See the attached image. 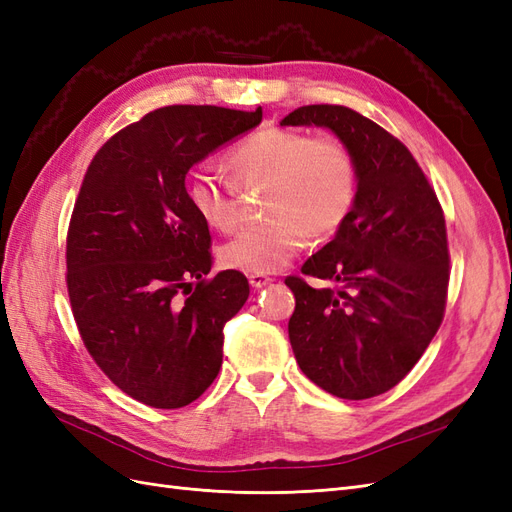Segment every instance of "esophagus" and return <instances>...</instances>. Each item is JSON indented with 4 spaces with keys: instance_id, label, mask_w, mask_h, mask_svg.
I'll return each mask as SVG.
<instances>
[{
    "instance_id": "obj_1",
    "label": "esophagus",
    "mask_w": 512,
    "mask_h": 512,
    "mask_svg": "<svg viewBox=\"0 0 512 512\" xmlns=\"http://www.w3.org/2000/svg\"><path fill=\"white\" fill-rule=\"evenodd\" d=\"M273 280L269 275H265V273H252L250 275V284H252V288H265L267 284H271Z\"/></svg>"
}]
</instances>
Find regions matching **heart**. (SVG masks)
<instances>
[{
    "label": "heart",
    "instance_id": "heart-1",
    "mask_svg": "<svg viewBox=\"0 0 512 512\" xmlns=\"http://www.w3.org/2000/svg\"><path fill=\"white\" fill-rule=\"evenodd\" d=\"M226 164L237 185H267L262 194L267 220L243 228L222 245L220 260L226 269L243 273L282 269L312 237L337 235L359 200V164L337 136L262 128L232 145ZM185 196L205 226L222 232L237 226V194L213 170H192L185 179Z\"/></svg>",
    "mask_w": 512,
    "mask_h": 512
}]
</instances>
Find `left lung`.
I'll return each instance as SVG.
<instances>
[{"label":"left lung","instance_id":"1","mask_svg":"<svg viewBox=\"0 0 512 512\" xmlns=\"http://www.w3.org/2000/svg\"><path fill=\"white\" fill-rule=\"evenodd\" d=\"M282 126L331 128L352 149L361 190L348 224L288 275L292 352L303 374L342 399L391 391L438 333L451 275L446 220L410 149L342 104L299 106Z\"/></svg>","mask_w":512,"mask_h":512}]
</instances>
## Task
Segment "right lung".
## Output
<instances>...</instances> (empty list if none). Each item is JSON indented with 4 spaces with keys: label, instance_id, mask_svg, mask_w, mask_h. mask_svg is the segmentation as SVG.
<instances>
[{
    "label": "right lung",
    "instance_id": "right-lung-1",
    "mask_svg": "<svg viewBox=\"0 0 512 512\" xmlns=\"http://www.w3.org/2000/svg\"><path fill=\"white\" fill-rule=\"evenodd\" d=\"M260 121V106H162L108 138L83 177L66 237L72 316L108 380L145 406L192 404L222 367V329L250 284L207 277L211 235L185 175Z\"/></svg>",
    "mask_w": 512,
    "mask_h": 512
}]
</instances>
